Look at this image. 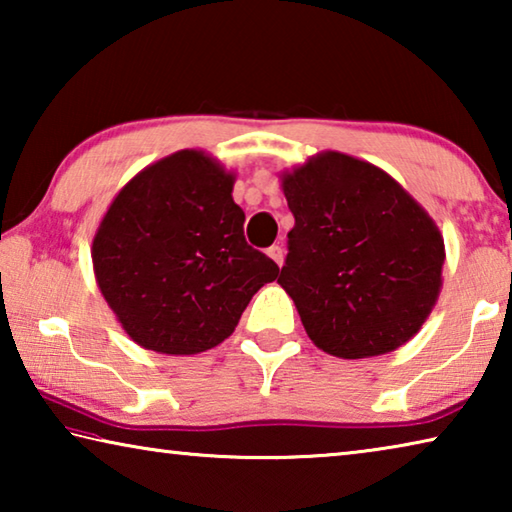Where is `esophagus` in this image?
<instances>
[{
    "label": "esophagus",
    "instance_id": "obj_1",
    "mask_svg": "<svg viewBox=\"0 0 512 512\" xmlns=\"http://www.w3.org/2000/svg\"><path fill=\"white\" fill-rule=\"evenodd\" d=\"M266 255L271 257L277 266H282V262H284V250H282L280 246H271V248L266 250Z\"/></svg>",
    "mask_w": 512,
    "mask_h": 512
}]
</instances>
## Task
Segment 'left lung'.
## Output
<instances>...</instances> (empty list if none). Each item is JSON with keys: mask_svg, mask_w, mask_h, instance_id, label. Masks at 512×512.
<instances>
[{"mask_svg": "<svg viewBox=\"0 0 512 512\" xmlns=\"http://www.w3.org/2000/svg\"><path fill=\"white\" fill-rule=\"evenodd\" d=\"M280 180L296 225L277 284L316 348L368 359L411 341L443 289L436 221L384 169L339 151Z\"/></svg>", "mask_w": 512, "mask_h": 512, "instance_id": "1", "label": "left lung"}]
</instances>
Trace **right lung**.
I'll return each instance as SVG.
<instances>
[{"instance_id": "obj_1", "label": "right lung", "mask_w": 512, "mask_h": 512, "mask_svg": "<svg viewBox=\"0 0 512 512\" xmlns=\"http://www.w3.org/2000/svg\"><path fill=\"white\" fill-rule=\"evenodd\" d=\"M235 173L196 149L144 167L119 189L92 239L94 277L144 350L198 354L235 332L280 268L244 237Z\"/></svg>"}]
</instances>
